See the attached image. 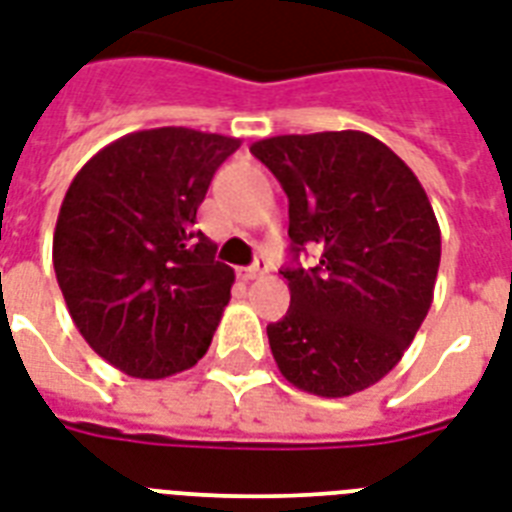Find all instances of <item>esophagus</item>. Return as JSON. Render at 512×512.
I'll use <instances>...</instances> for the list:
<instances>
[{
	"instance_id": "obj_1",
	"label": "esophagus",
	"mask_w": 512,
	"mask_h": 512,
	"mask_svg": "<svg viewBox=\"0 0 512 512\" xmlns=\"http://www.w3.org/2000/svg\"><path fill=\"white\" fill-rule=\"evenodd\" d=\"M265 271H268V260H265V257H257L255 265H249V268H244V271H241V279L255 281V279H260Z\"/></svg>"
}]
</instances>
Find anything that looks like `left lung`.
<instances>
[{"instance_id": "left-lung-1", "label": "left lung", "mask_w": 512, "mask_h": 512, "mask_svg": "<svg viewBox=\"0 0 512 512\" xmlns=\"http://www.w3.org/2000/svg\"><path fill=\"white\" fill-rule=\"evenodd\" d=\"M289 199V311L268 324L279 372L324 398L353 396L401 361L433 303L441 231L417 175L356 130L279 135L249 148ZM305 246L320 263L303 269Z\"/></svg>"}]
</instances>
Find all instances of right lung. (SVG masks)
Wrapping results in <instances>:
<instances>
[{"instance_id": "right-lung-1", "label": "right lung", "mask_w": 512, "mask_h": 512, "mask_svg": "<svg viewBox=\"0 0 512 512\" xmlns=\"http://www.w3.org/2000/svg\"><path fill=\"white\" fill-rule=\"evenodd\" d=\"M239 138L159 127L114 140L60 204L52 265L90 348L140 380L191 369L231 300L233 268L196 212Z\"/></svg>"}]
</instances>
